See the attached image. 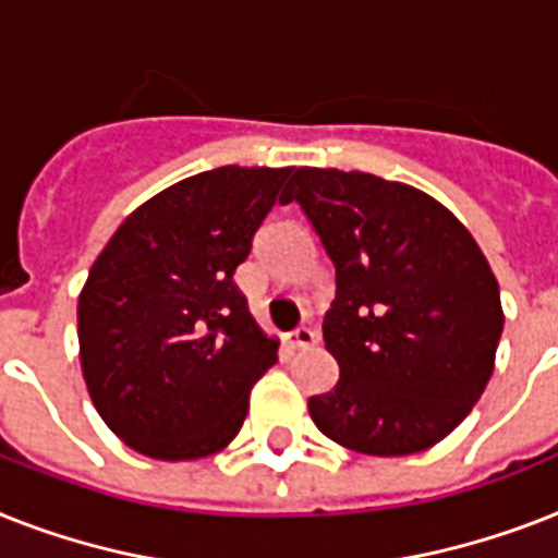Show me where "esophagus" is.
Segmentation results:
<instances>
[{
    "instance_id": "34e87169",
    "label": "esophagus",
    "mask_w": 558,
    "mask_h": 558,
    "mask_svg": "<svg viewBox=\"0 0 558 558\" xmlns=\"http://www.w3.org/2000/svg\"><path fill=\"white\" fill-rule=\"evenodd\" d=\"M289 347H292V350H310L312 343L318 341V335L312 332L310 326H298V329H294V332H289Z\"/></svg>"
}]
</instances>
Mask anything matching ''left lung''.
Listing matches in <instances>:
<instances>
[{
  "label": "left lung",
  "instance_id": "8db88e82",
  "mask_svg": "<svg viewBox=\"0 0 558 558\" xmlns=\"http://www.w3.org/2000/svg\"><path fill=\"white\" fill-rule=\"evenodd\" d=\"M298 201L335 264L326 350L335 389L310 398L326 438L410 456L447 438L490 381L505 312L487 257L450 208L364 171L294 169Z\"/></svg>",
  "mask_w": 558,
  "mask_h": 558
}]
</instances>
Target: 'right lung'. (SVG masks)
<instances>
[{
	"instance_id": "obj_1",
	"label": "right lung",
	"mask_w": 558,
	"mask_h": 558,
	"mask_svg": "<svg viewBox=\"0 0 558 558\" xmlns=\"http://www.w3.org/2000/svg\"><path fill=\"white\" fill-rule=\"evenodd\" d=\"M292 169L220 166L134 208L80 292V361L114 436L160 461L215 456L278 361L234 269Z\"/></svg>"
}]
</instances>
